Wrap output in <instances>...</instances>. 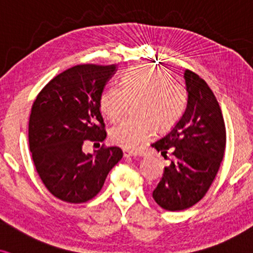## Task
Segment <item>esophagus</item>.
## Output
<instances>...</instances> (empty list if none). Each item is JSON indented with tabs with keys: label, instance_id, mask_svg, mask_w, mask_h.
Here are the masks:
<instances>
[{
	"label": "esophagus",
	"instance_id": "esophagus-1",
	"mask_svg": "<svg viewBox=\"0 0 253 253\" xmlns=\"http://www.w3.org/2000/svg\"><path fill=\"white\" fill-rule=\"evenodd\" d=\"M136 152L134 151H129V150H124V157L125 158H132V157H136Z\"/></svg>",
	"mask_w": 253,
	"mask_h": 253
}]
</instances>
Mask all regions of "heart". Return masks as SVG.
Masks as SVG:
<instances>
[{
    "instance_id": "obj_1",
    "label": "heart",
    "mask_w": 253,
    "mask_h": 253,
    "mask_svg": "<svg viewBox=\"0 0 253 253\" xmlns=\"http://www.w3.org/2000/svg\"><path fill=\"white\" fill-rule=\"evenodd\" d=\"M141 100L136 107L140 118L125 120L111 130L113 144L134 151L154 134L156 126L167 130L178 123L187 105V92L173 82L169 72L142 65L125 73L123 87L111 86L100 97V109L108 120L119 121L130 101Z\"/></svg>"
}]
</instances>
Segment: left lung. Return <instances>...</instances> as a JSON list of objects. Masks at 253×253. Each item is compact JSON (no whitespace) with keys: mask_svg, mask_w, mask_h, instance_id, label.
I'll use <instances>...</instances> for the list:
<instances>
[{"mask_svg":"<svg viewBox=\"0 0 253 253\" xmlns=\"http://www.w3.org/2000/svg\"><path fill=\"white\" fill-rule=\"evenodd\" d=\"M187 105L180 120L165 136L152 144L172 152L173 160L153 191L154 200L167 211H181L205 196L224 157L226 130L213 92L196 73L184 72Z\"/></svg>","mask_w":253,"mask_h":253,"instance_id":"1","label":"left lung"}]
</instances>
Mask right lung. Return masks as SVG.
<instances>
[{
    "instance_id": "right-lung-1",
    "label": "right lung",
    "mask_w": 253,
    "mask_h": 253,
    "mask_svg": "<svg viewBox=\"0 0 253 253\" xmlns=\"http://www.w3.org/2000/svg\"><path fill=\"white\" fill-rule=\"evenodd\" d=\"M117 66L79 65L67 69L39 93L29 118V148L40 178L54 197L86 203L101 191L123 158L119 147L82 151L84 140L102 142L105 124L100 97Z\"/></svg>"
}]
</instances>
